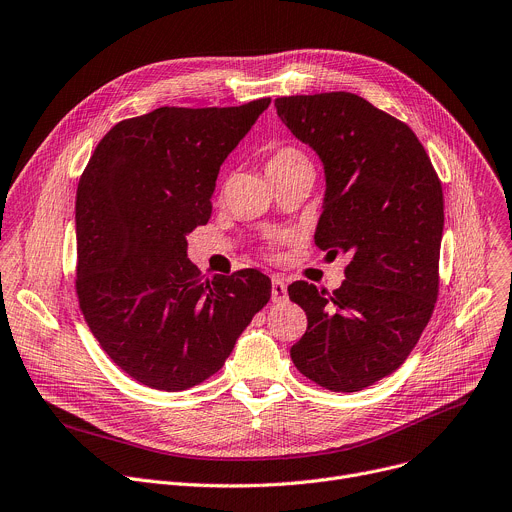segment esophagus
I'll return each mask as SVG.
<instances>
[{
	"label": "esophagus",
	"instance_id": "esophagus-1",
	"mask_svg": "<svg viewBox=\"0 0 512 512\" xmlns=\"http://www.w3.org/2000/svg\"><path fill=\"white\" fill-rule=\"evenodd\" d=\"M288 300V286L282 277H273L271 280V302H286Z\"/></svg>",
	"mask_w": 512,
	"mask_h": 512
}]
</instances>
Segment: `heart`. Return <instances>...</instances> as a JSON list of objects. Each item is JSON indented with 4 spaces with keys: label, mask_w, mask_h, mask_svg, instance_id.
<instances>
[{
    "label": "heart",
    "mask_w": 512,
    "mask_h": 512,
    "mask_svg": "<svg viewBox=\"0 0 512 512\" xmlns=\"http://www.w3.org/2000/svg\"><path fill=\"white\" fill-rule=\"evenodd\" d=\"M304 161H308V159H306V155L300 149H296V147H280V149H275L269 155V159L265 163V169L273 171V169H282V167H288V165H294V163H304ZM282 241H284V235H273V237H269L267 245L271 249L275 245H280Z\"/></svg>",
    "instance_id": "b5f03b06"
}]
</instances>
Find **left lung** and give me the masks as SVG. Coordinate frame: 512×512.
Instances as JSON below:
<instances>
[{
	"mask_svg": "<svg viewBox=\"0 0 512 512\" xmlns=\"http://www.w3.org/2000/svg\"><path fill=\"white\" fill-rule=\"evenodd\" d=\"M275 108L324 163L316 247L351 257L331 294L304 280L288 286L308 318L290 355L314 384L359 392L406 361L433 314L441 179L408 124L349 91L277 98Z\"/></svg>",
	"mask_w": 512,
	"mask_h": 512,
	"instance_id": "1",
	"label": "left lung"
}]
</instances>
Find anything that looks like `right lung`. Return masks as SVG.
I'll return each instance as SVG.
<instances>
[{"label":"right lung","mask_w":512,"mask_h":512,"mask_svg":"<svg viewBox=\"0 0 512 512\" xmlns=\"http://www.w3.org/2000/svg\"><path fill=\"white\" fill-rule=\"evenodd\" d=\"M269 102L126 118L79 177V308L108 357L149 388L179 392L214 376L271 298L257 269L202 275L185 241L210 220L220 165Z\"/></svg>","instance_id":"add662e5"}]
</instances>
